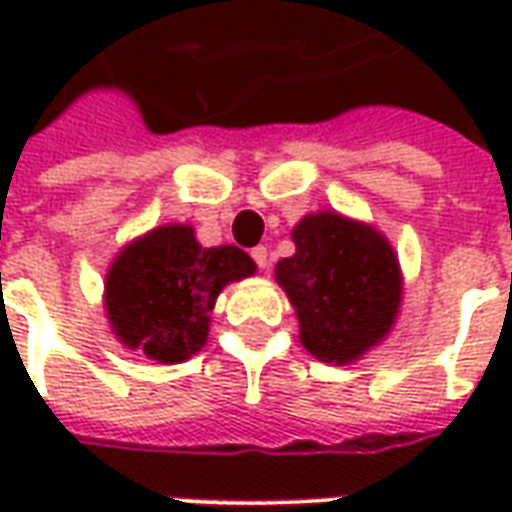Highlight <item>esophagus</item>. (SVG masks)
Instances as JSON below:
<instances>
[{
    "instance_id": "1",
    "label": "esophagus",
    "mask_w": 512,
    "mask_h": 512,
    "mask_svg": "<svg viewBox=\"0 0 512 512\" xmlns=\"http://www.w3.org/2000/svg\"><path fill=\"white\" fill-rule=\"evenodd\" d=\"M252 260L257 263V268H268V260H271V257H268L266 246H255V249H252Z\"/></svg>"
}]
</instances>
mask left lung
Returning <instances> with one entry per match:
<instances>
[{
	"instance_id": "obj_1",
	"label": "left lung",
	"mask_w": 512,
	"mask_h": 512,
	"mask_svg": "<svg viewBox=\"0 0 512 512\" xmlns=\"http://www.w3.org/2000/svg\"><path fill=\"white\" fill-rule=\"evenodd\" d=\"M296 255L277 282L296 307L301 343L321 362H354L392 329L400 268L384 235L340 213H312L293 230Z\"/></svg>"
}]
</instances>
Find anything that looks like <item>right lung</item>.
Listing matches in <instances>:
<instances>
[{
    "label": "right lung",
    "mask_w": 512,
    "mask_h": 512,
    "mask_svg": "<svg viewBox=\"0 0 512 512\" xmlns=\"http://www.w3.org/2000/svg\"><path fill=\"white\" fill-rule=\"evenodd\" d=\"M249 274L255 263L238 246L205 249L191 227L167 224L120 252L106 277V312L128 348L175 365L205 345L224 285Z\"/></svg>",
    "instance_id": "1"
}]
</instances>
